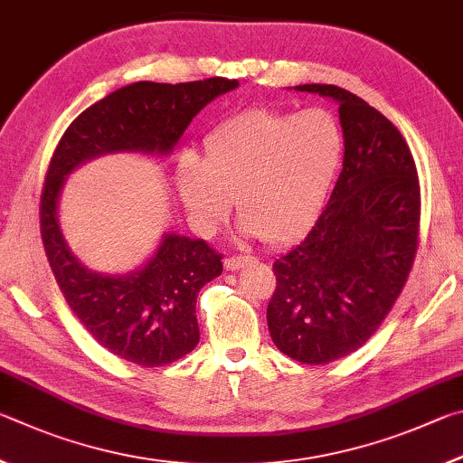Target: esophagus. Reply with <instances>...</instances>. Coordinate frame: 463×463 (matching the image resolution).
<instances>
[{
  "label": "esophagus",
  "instance_id": "esophagus-1",
  "mask_svg": "<svg viewBox=\"0 0 463 463\" xmlns=\"http://www.w3.org/2000/svg\"><path fill=\"white\" fill-rule=\"evenodd\" d=\"M252 262H254V258H250V256H230V258H225L223 266H225V270H238V269H241V266L252 264Z\"/></svg>",
  "mask_w": 463,
  "mask_h": 463
}]
</instances>
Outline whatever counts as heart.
Masks as SVG:
<instances>
[{
  "instance_id": "heart-1",
  "label": "heart",
  "mask_w": 463,
  "mask_h": 463,
  "mask_svg": "<svg viewBox=\"0 0 463 463\" xmlns=\"http://www.w3.org/2000/svg\"><path fill=\"white\" fill-rule=\"evenodd\" d=\"M342 154L344 132L326 109L246 111L211 129L201 162L178 160V197L203 225L236 199L246 236L285 244L315 222Z\"/></svg>"
}]
</instances>
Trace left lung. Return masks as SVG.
<instances>
[{
  "instance_id": "8db88e82",
  "label": "left lung",
  "mask_w": 463,
  "mask_h": 463,
  "mask_svg": "<svg viewBox=\"0 0 463 463\" xmlns=\"http://www.w3.org/2000/svg\"><path fill=\"white\" fill-rule=\"evenodd\" d=\"M331 97L344 129V168L311 232L272 264L266 309L274 345L301 364L350 355L391 313L419 248L420 186L391 119L337 85H298Z\"/></svg>"
}]
</instances>
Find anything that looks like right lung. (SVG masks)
Here are the masks:
<instances>
[{
  "label": "right lung",
  "mask_w": 463,
  "mask_h": 463,
  "mask_svg": "<svg viewBox=\"0 0 463 463\" xmlns=\"http://www.w3.org/2000/svg\"><path fill=\"white\" fill-rule=\"evenodd\" d=\"M236 87V79L223 77L121 87L75 118L51 158L40 233L56 285L97 344L142 368L173 364L199 344L194 305L199 290L222 274V254L203 240L165 233L140 270L126 277L89 270L71 254L56 215L64 178L108 152L168 154L209 101Z\"/></svg>",
  "instance_id": "right-lung-1"
}]
</instances>
